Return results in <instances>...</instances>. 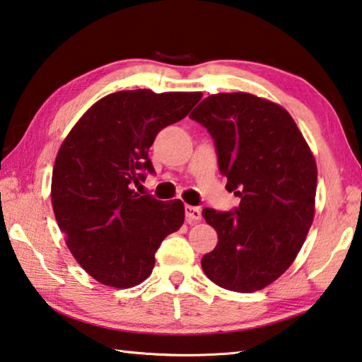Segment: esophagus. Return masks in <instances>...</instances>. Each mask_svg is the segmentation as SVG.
Here are the masks:
<instances>
[{
	"label": "esophagus",
	"mask_w": 362,
	"mask_h": 362,
	"mask_svg": "<svg viewBox=\"0 0 362 362\" xmlns=\"http://www.w3.org/2000/svg\"><path fill=\"white\" fill-rule=\"evenodd\" d=\"M185 216L188 221H198L201 220V209L193 206H185Z\"/></svg>",
	"instance_id": "1"
}]
</instances>
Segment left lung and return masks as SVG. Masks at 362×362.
<instances>
[{"mask_svg": "<svg viewBox=\"0 0 362 362\" xmlns=\"http://www.w3.org/2000/svg\"><path fill=\"white\" fill-rule=\"evenodd\" d=\"M189 118L212 136L226 189L240 198L228 212L202 210L218 234L202 271L229 291L262 290L291 266L312 226L317 163L291 115L255 95H212Z\"/></svg>", "mask_w": 362, "mask_h": 362, "instance_id": "1", "label": "left lung"}]
</instances>
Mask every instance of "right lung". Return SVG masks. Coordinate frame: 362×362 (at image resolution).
Segmentation results:
<instances>
[{
    "instance_id": "add662e5",
    "label": "right lung",
    "mask_w": 362,
    "mask_h": 362,
    "mask_svg": "<svg viewBox=\"0 0 362 362\" xmlns=\"http://www.w3.org/2000/svg\"><path fill=\"white\" fill-rule=\"evenodd\" d=\"M201 96L117 91L93 104L62 144L52 206L71 253L100 284H142L164 238L183 225L180 199L164 202L133 188L155 174L148 148L156 134L185 118Z\"/></svg>"
}]
</instances>
